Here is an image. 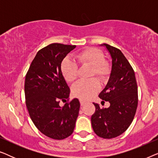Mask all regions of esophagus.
I'll return each instance as SVG.
<instances>
[{"label":"esophagus","instance_id":"34e87169","mask_svg":"<svg viewBox=\"0 0 158 158\" xmlns=\"http://www.w3.org/2000/svg\"><path fill=\"white\" fill-rule=\"evenodd\" d=\"M80 102H81V106H83V105L85 104V101H83V100L80 101Z\"/></svg>","mask_w":158,"mask_h":158}]
</instances>
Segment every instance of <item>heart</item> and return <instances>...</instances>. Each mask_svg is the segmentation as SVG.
<instances>
[{
    "mask_svg": "<svg viewBox=\"0 0 158 158\" xmlns=\"http://www.w3.org/2000/svg\"><path fill=\"white\" fill-rule=\"evenodd\" d=\"M77 62L82 65L91 67L90 77L96 76L100 81H105L111 73V65L105 61L103 52L96 47H87L75 55ZM61 72L68 83H72L77 77L78 68L70 58L66 57L61 62ZM100 90V85L96 79L80 81L72 87L73 96L81 100H88Z\"/></svg>",
    "mask_w": 158,
    "mask_h": 158,
    "instance_id": "1",
    "label": "heart"
}]
</instances>
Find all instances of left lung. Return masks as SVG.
Returning <instances> with one entry per match:
<instances>
[{"label": "left lung", "mask_w": 158, "mask_h": 158, "mask_svg": "<svg viewBox=\"0 0 158 158\" xmlns=\"http://www.w3.org/2000/svg\"><path fill=\"white\" fill-rule=\"evenodd\" d=\"M104 46L111 57L109 81L99 98L109 101V108L101 109L94 103L96 111L91 116L94 132L103 139L118 137L132 122L138 104L137 85L133 68L119 49L107 44Z\"/></svg>", "instance_id": "obj_1"}]
</instances>
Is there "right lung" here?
<instances>
[{"mask_svg":"<svg viewBox=\"0 0 158 158\" xmlns=\"http://www.w3.org/2000/svg\"><path fill=\"white\" fill-rule=\"evenodd\" d=\"M75 45L53 43L36 53L25 78L26 105L36 128L47 137L63 139L72 135L80 102L74 98L61 107L60 101L70 96V88L61 72V62Z\"/></svg>","mask_w":158,"mask_h":158,"instance_id":"right-lung-1","label":"right lung"}]
</instances>
